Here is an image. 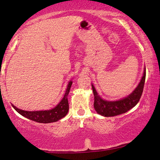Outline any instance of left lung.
Wrapping results in <instances>:
<instances>
[{
	"instance_id": "left-lung-1",
	"label": "left lung",
	"mask_w": 160,
	"mask_h": 160,
	"mask_svg": "<svg viewBox=\"0 0 160 160\" xmlns=\"http://www.w3.org/2000/svg\"><path fill=\"white\" fill-rule=\"evenodd\" d=\"M145 76L146 70L145 67L141 80L135 90L128 96L116 101H109L102 99L97 93L94 86L92 84L94 96V108L97 113L106 117H110V116H114L126 113L134 107L138 103L141 97L143 88H144Z\"/></svg>"
}]
</instances>
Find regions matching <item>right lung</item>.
<instances>
[{
	"label": "right lung",
	"mask_w": 160,
	"mask_h": 160,
	"mask_svg": "<svg viewBox=\"0 0 160 160\" xmlns=\"http://www.w3.org/2000/svg\"><path fill=\"white\" fill-rule=\"evenodd\" d=\"M72 80H70L68 84L66 92L61 101L53 108L49 110H42V111H25L18 109L12 104V107L17 111V112L20 113L24 117L32 121H36L38 123H48L56 122L65 117L67 115L69 110L68 101V95L69 92L70 90V87L72 85Z\"/></svg>",
	"instance_id": "add662e5"
}]
</instances>
